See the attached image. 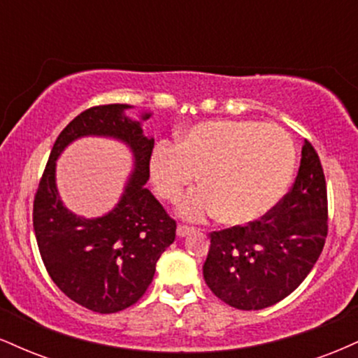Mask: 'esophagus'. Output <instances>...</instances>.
<instances>
[{
	"instance_id": "34e87169",
	"label": "esophagus",
	"mask_w": 358,
	"mask_h": 358,
	"mask_svg": "<svg viewBox=\"0 0 358 358\" xmlns=\"http://www.w3.org/2000/svg\"><path fill=\"white\" fill-rule=\"evenodd\" d=\"M192 231H193V227H188V225L180 224L178 227H176V236H178V237H185V236H188V234H190Z\"/></svg>"
}]
</instances>
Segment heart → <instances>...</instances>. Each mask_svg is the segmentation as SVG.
Here are the masks:
<instances>
[{"label": "heart", "instance_id": "heart-1", "mask_svg": "<svg viewBox=\"0 0 358 358\" xmlns=\"http://www.w3.org/2000/svg\"><path fill=\"white\" fill-rule=\"evenodd\" d=\"M294 168V146L282 127L257 121H203L159 143L150 156L156 193L176 202L200 175L199 192L180 205L187 219L217 215L248 225L273 210Z\"/></svg>", "mask_w": 358, "mask_h": 358}]
</instances>
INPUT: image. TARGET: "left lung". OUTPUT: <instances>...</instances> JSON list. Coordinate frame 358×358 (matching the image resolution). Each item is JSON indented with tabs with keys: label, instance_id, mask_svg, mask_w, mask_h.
<instances>
[{
	"label": "left lung",
	"instance_id": "8db88e82",
	"mask_svg": "<svg viewBox=\"0 0 358 358\" xmlns=\"http://www.w3.org/2000/svg\"><path fill=\"white\" fill-rule=\"evenodd\" d=\"M322 163L305 139L298 176L262 220L210 234L203 279L237 310H264L301 285L322 254L328 232Z\"/></svg>",
	"mask_w": 358,
	"mask_h": 358
}]
</instances>
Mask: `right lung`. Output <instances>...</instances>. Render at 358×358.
Instances as JSON below:
<instances>
[{"mask_svg":"<svg viewBox=\"0 0 358 358\" xmlns=\"http://www.w3.org/2000/svg\"><path fill=\"white\" fill-rule=\"evenodd\" d=\"M127 104L96 106L80 113L57 138L34 202V229L40 256L59 289L96 313L126 310L146 293L156 262L175 241L176 222L145 187L155 139L141 122L126 116ZM85 136L124 142L135 168L113 211L85 220L61 202L55 182L56 159L71 142Z\"/></svg>","mask_w":358,"mask_h":358,"instance_id":"obj_1","label":"right lung"}]
</instances>
